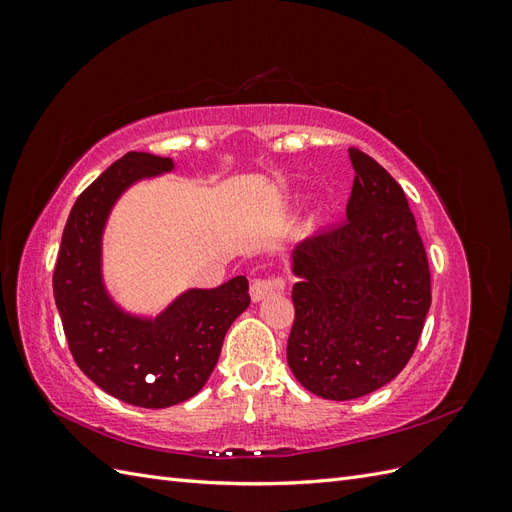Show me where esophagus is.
<instances>
[{
    "mask_svg": "<svg viewBox=\"0 0 512 512\" xmlns=\"http://www.w3.org/2000/svg\"><path fill=\"white\" fill-rule=\"evenodd\" d=\"M284 286L286 284H284V280H280V277H277V280H256L250 288V297L254 303H260L275 292H284Z\"/></svg>",
    "mask_w": 512,
    "mask_h": 512,
    "instance_id": "esophagus-1",
    "label": "esophagus"
}]
</instances>
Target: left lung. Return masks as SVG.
<instances>
[{
	"label": "left lung",
	"mask_w": 512,
	"mask_h": 512,
	"mask_svg": "<svg viewBox=\"0 0 512 512\" xmlns=\"http://www.w3.org/2000/svg\"><path fill=\"white\" fill-rule=\"evenodd\" d=\"M354 168L346 222L290 254L294 324L288 367L309 393L348 401L406 367L431 305L427 254L399 183L367 153Z\"/></svg>",
	"instance_id": "obj_1"
}]
</instances>
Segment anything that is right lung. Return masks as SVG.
Here are the masks:
<instances>
[{
    "label": "right lung",
    "instance_id": "add662e5",
    "mask_svg": "<svg viewBox=\"0 0 512 512\" xmlns=\"http://www.w3.org/2000/svg\"><path fill=\"white\" fill-rule=\"evenodd\" d=\"M170 158L130 151L76 198L53 275L70 352L102 391L138 408L194 397L220 359L224 335L250 305L245 275L218 288H188L158 314L123 307L104 280V230L132 185L173 173Z\"/></svg>",
    "mask_w": 512,
    "mask_h": 512
}]
</instances>
